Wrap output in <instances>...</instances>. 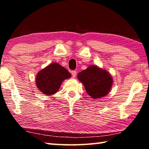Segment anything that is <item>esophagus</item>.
Returning <instances> with one entry per match:
<instances>
[{
  "label": "esophagus",
  "mask_w": 149,
  "mask_h": 149,
  "mask_svg": "<svg viewBox=\"0 0 149 149\" xmlns=\"http://www.w3.org/2000/svg\"><path fill=\"white\" fill-rule=\"evenodd\" d=\"M76 74H77V72L76 71H72V76H73V77H75V76H76Z\"/></svg>",
  "instance_id": "esophagus-1"
}]
</instances>
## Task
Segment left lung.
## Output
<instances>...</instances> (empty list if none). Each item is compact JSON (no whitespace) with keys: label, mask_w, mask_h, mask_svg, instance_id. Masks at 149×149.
<instances>
[{"label":"left lung","mask_w":149,"mask_h":149,"mask_svg":"<svg viewBox=\"0 0 149 149\" xmlns=\"http://www.w3.org/2000/svg\"><path fill=\"white\" fill-rule=\"evenodd\" d=\"M87 94L93 99L104 97L109 93L113 80L109 73L97 65H90L77 75Z\"/></svg>","instance_id":"1"}]
</instances>
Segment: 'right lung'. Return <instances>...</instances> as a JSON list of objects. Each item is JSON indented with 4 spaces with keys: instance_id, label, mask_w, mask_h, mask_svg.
I'll use <instances>...</instances> for the list:
<instances>
[{
    "instance_id": "1",
    "label": "right lung",
    "mask_w": 149,
    "mask_h": 149,
    "mask_svg": "<svg viewBox=\"0 0 149 149\" xmlns=\"http://www.w3.org/2000/svg\"><path fill=\"white\" fill-rule=\"evenodd\" d=\"M71 77L70 73L58 63H52L38 72L36 85L45 95H54L58 91L63 81Z\"/></svg>"
}]
</instances>
